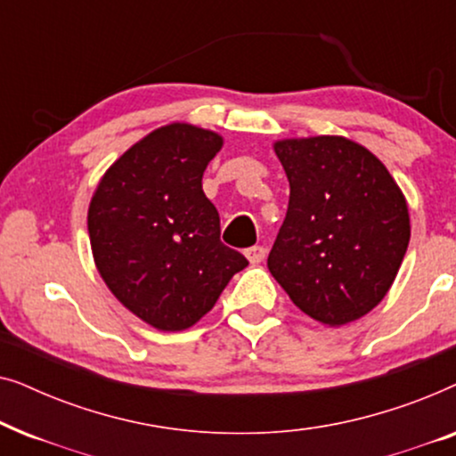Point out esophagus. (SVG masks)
Masks as SVG:
<instances>
[{"label": "esophagus", "instance_id": "esophagus-1", "mask_svg": "<svg viewBox=\"0 0 456 456\" xmlns=\"http://www.w3.org/2000/svg\"><path fill=\"white\" fill-rule=\"evenodd\" d=\"M265 247H261V245H255V247H248L247 251H245V255H247V259L251 261V264L255 265V264H261V261L265 259Z\"/></svg>", "mask_w": 456, "mask_h": 456}]
</instances>
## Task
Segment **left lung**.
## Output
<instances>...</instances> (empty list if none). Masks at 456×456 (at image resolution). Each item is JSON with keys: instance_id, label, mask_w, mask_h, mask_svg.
Listing matches in <instances>:
<instances>
[{"instance_id": "left-lung-1", "label": "left lung", "mask_w": 456, "mask_h": 456, "mask_svg": "<svg viewBox=\"0 0 456 456\" xmlns=\"http://www.w3.org/2000/svg\"><path fill=\"white\" fill-rule=\"evenodd\" d=\"M290 184L267 267L303 314L345 326L395 282L411 226L401 189L371 151L345 136L273 145Z\"/></svg>"}]
</instances>
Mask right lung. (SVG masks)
<instances>
[{
	"instance_id": "1",
	"label": "right lung",
	"mask_w": 456,
	"mask_h": 456,
	"mask_svg": "<svg viewBox=\"0 0 456 456\" xmlns=\"http://www.w3.org/2000/svg\"><path fill=\"white\" fill-rule=\"evenodd\" d=\"M222 136L167 124L105 172L89 205V239L103 282L149 326L178 332L211 311L248 261L220 240L203 172Z\"/></svg>"
}]
</instances>
